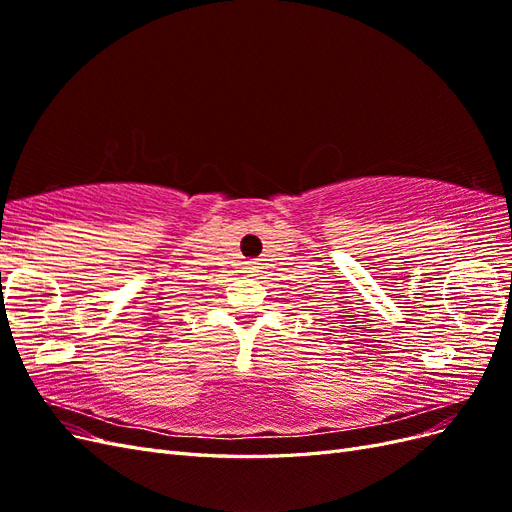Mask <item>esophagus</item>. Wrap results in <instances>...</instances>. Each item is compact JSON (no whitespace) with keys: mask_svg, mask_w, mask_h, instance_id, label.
Masks as SVG:
<instances>
[{"mask_svg":"<svg viewBox=\"0 0 512 512\" xmlns=\"http://www.w3.org/2000/svg\"><path fill=\"white\" fill-rule=\"evenodd\" d=\"M252 269H254V267H247V273H252Z\"/></svg>","mask_w":512,"mask_h":512,"instance_id":"obj_1","label":"esophagus"}]
</instances>
